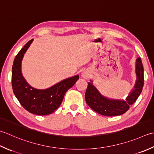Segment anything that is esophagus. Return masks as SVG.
<instances>
[{"label":"esophagus","mask_w":154,"mask_h":154,"mask_svg":"<svg viewBox=\"0 0 154 154\" xmlns=\"http://www.w3.org/2000/svg\"><path fill=\"white\" fill-rule=\"evenodd\" d=\"M82 76L84 78H88L89 77V74L86 72H83L82 74Z\"/></svg>","instance_id":"obj_1"}]
</instances>
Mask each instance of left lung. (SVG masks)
Instances as JSON below:
<instances>
[{"label": "left lung", "instance_id": "1", "mask_svg": "<svg viewBox=\"0 0 154 154\" xmlns=\"http://www.w3.org/2000/svg\"><path fill=\"white\" fill-rule=\"evenodd\" d=\"M136 81L133 90L125 99L114 100L106 98L100 94L92 82L88 86L85 94L86 103L94 111L106 116H115L124 114L130 108V106L136 101L143 86V68L140 58L136 60Z\"/></svg>", "mask_w": 154, "mask_h": 154}]
</instances>
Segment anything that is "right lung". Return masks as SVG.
Masks as SVG:
<instances>
[{
    "instance_id": "obj_1",
    "label": "right lung",
    "mask_w": 154,
    "mask_h": 154,
    "mask_svg": "<svg viewBox=\"0 0 154 154\" xmlns=\"http://www.w3.org/2000/svg\"><path fill=\"white\" fill-rule=\"evenodd\" d=\"M32 41L33 39L28 42L14 60L12 68V87L15 96L28 112L39 116L48 115L59 108L66 92L74 85L79 76L76 75L68 78L45 90L31 87L22 74L21 62Z\"/></svg>"
}]
</instances>
